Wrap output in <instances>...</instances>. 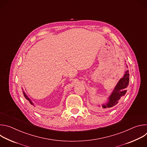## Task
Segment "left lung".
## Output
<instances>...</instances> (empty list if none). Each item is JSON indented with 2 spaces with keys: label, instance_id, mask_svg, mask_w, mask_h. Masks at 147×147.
Listing matches in <instances>:
<instances>
[{
  "label": "left lung",
  "instance_id": "obj_1",
  "mask_svg": "<svg viewBox=\"0 0 147 147\" xmlns=\"http://www.w3.org/2000/svg\"><path fill=\"white\" fill-rule=\"evenodd\" d=\"M129 84V70L125 71L124 76L118 81L114 90L108 98L106 103H103L102 107L104 109L109 108L115 106L119 102L120 99L124 96L127 92V87ZM100 107V105H98Z\"/></svg>",
  "mask_w": 147,
  "mask_h": 147
}]
</instances>
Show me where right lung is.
<instances>
[{"mask_svg": "<svg viewBox=\"0 0 147 147\" xmlns=\"http://www.w3.org/2000/svg\"><path fill=\"white\" fill-rule=\"evenodd\" d=\"M23 94H24V96L25 97V98L28 101V102L30 103V105H32V106H34V104L33 103V102H32V100L28 97V96L26 95V94L25 93V92L24 91H23Z\"/></svg>", "mask_w": 147, "mask_h": 147, "instance_id": "obj_1", "label": "right lung"}]
</instances>
